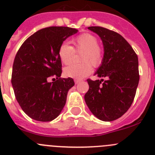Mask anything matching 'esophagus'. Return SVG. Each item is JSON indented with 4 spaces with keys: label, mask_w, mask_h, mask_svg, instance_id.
Wrapping results in <instances>:
<instances>
[{
    "label": "esophagus",
    "mask_w": 155,
    "mask_h": 155,
    "mask_svg": "<svg viewBox=\"0 0 155 155\" xmlns=\"http://www.w3.org/2000/svg\"><path fill=\"white\" fill-rule=\"evenodd\" d=\"M74 82H75V83H76V84H78V83H79V82H81V80H79V79H75Z\"/></svg>",
    "instance_id": "esophagus-1"
}]
</instances>
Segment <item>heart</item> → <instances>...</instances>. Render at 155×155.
Masks as SVG:
<instances>
[{
  "label": "heart",
  "instance_id": "heart-1",
  "mask_svg": "<svg viewBox=\"0 0 155 155\" xmlns=\"http://www.w3.org/2000/svg\"><path fill=\"white\" fill-rule=\"evenodd\" d=\"M75 51H82L81 60L85 61L79 64H71L64 69V75L67 77L81 79L88 76L92 71L94 67H98L103 59V51L97 45V38L90 33H82L73 38ZM74 54V49L67 42L61 45L58 50V56L64 64H70Z\"/></svg>",
  "mask_w": 155,
  "mask_h": 155
}]
</instances>
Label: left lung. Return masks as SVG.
<instances>
[{"label":"left lung","mask_w":155,"mask_h":155,"mask_svg":"<svg viewBox=\"0 0 155 155\" xmlns=\"http://www.w3.org/2000/svg\"><path fill=\"white\" fill-rule=\"evenodd\" d=\"M101 39L104 57L94 75L107 79H88L89 89L85 101L90 111L102 121H113L122 117L134 100L139 81V61L127 40L114 31L90 26Z\"/></svg>","instance_id":"1"}]
</instances>
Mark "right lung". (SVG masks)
I'll list each match as a JSON object with an SVG mask.
<instances>
[{
	"instance_id": "obj_1",
	"label": "right lung",
	"mask_w": 155,
	"mask_h": 155,
	"mask_svg": "<svg viewBox=\"0 0 155 155\" xmlns=\"http://www.w3.org/2000/svg\"><path fill=\"white\" fill-rule=\"evenodd\" d=\"M77 31L64 26L41 28L28 37L16 53L12 86L19 106L31 119L51 121L62 111L69 89L75 83L72 78H61L62 64L58 50ZM51 77L57 80L49 82Z\"/></svg>"
}]
</instances>
